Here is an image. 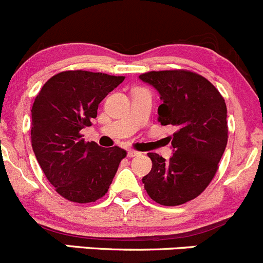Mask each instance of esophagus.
Listing matches in <instances>:
<instances>
[{
	"mask_svg": "<svg viewBox=\"0 0 263 263\" xmlns=\"http://www.w3.org/2000/svg\"><path fill=\"white\" fill-rule=\"evenodd\" d=\"M127 155H128V158H136V156L141 155V153H139L136 150H128L127 151Z\"/></svg>",
	"mask_w": 263,
	"mask_h": 263,
	"instance_id": "obj_1",
	"label": "esophagus"
}]
</instances>
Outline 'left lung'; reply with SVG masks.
Listing matches in <instances>:
<instances>
[{"instance_id":"left-lung-1","label":"left lung","mask_w":263,"mask_h":263,"mask_svg":"<svg viewBox=\"0 0 263 263\" xmlns=\"http://www.w3.org/2000/svg\"><path fill=\"white\" fill-rule=\"evenodd\" d=\"M163 100L158 108L161 126L177 128L169 136L174 153L169 160L148 153L150 173L142 178L151 200L178 206L206 190L219 169L228 144L227 104L208 79L188 70L150 71L140 75Z\"/></svg>"}]
</instances>
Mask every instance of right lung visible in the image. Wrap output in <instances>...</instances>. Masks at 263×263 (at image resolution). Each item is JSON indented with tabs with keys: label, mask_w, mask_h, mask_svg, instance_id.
Listing matches in <instances>:
<instances>
[{
	"label": "right lung",
	"mask_w": 263,
	"mask_h": 263,
	"mask_svg": "<svg viewBox=\"0 0 263 263\" xmlns=\"http://www.w3.org/2000/svg\"><path fill=\"white\" fill-rule=\"evenodd\" d=\"M124 76L82 70L52 76L31 108V146L55 192L76 203L95 202L108 192L127 153L118 146L86 142L81 129L91 126L99 103Z\"/></svg>",
	"instance_id": "right-lung-1"
}]
</instances>
